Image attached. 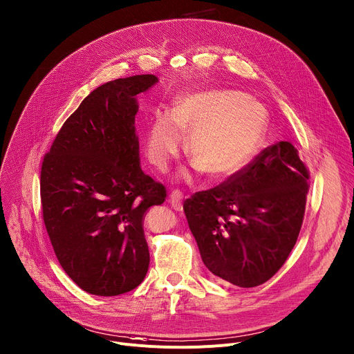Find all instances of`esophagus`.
I'll list each match as a JSON object with an SVG mask.
<instances>
[{
  "label": "esophagus",
  "instance_id": "34e87169",
  "mask_svg": "<svg viewBox=\"0 0 354 354\" xmlns=\"http://www.w3.org/2000/svg\"><path fill=\"white\" fill-rule=\"evenodd\" d=\"M182 199H183V195H182L180 191H172L171 195H169V203L178 212H180L182 207H183L182 206Z\"/></svg>",
  "mask_w": 354,
  "mask_h": 354
}]
</instances>
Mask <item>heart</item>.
Here are the masks:
<instances>
[{
    "label": "heart",
    "mask_w": 354,
    "mask_h": 354,
    "mask_svg": "<svg viewBox=\"0 0 354 354\" xmlns=\"http://www.w3.org/2000/svg\"><path fill=\"white\" fill-rule=\"evenodd\" d=\"M268 128L262 104L230 89L185 92L172 111H158L147 136L149 160L165 169L178 153L185 135L187 153L209 178L239 172L261 148Z\"/></svg>",
    "instance_id": "heart-1"
}]
</instances>
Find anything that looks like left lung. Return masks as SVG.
<instances>
[{
    "mask_svg": "<svg viewBox=\"0 0 354 354\" xmlns=\"http://www.w3.org/2000/svg\"><path fill=\"white\" fill-rule=\"evenodd\" d=\"M309 171L281 140L183 210L205 266L239 288L268 281L286 262L303 223Z\"/></svg>",
    "mask_w": 354,
    "mask_h": 354,
    "instance_id": "8db88e82",
    "label": "left lung"
}]
</instances>
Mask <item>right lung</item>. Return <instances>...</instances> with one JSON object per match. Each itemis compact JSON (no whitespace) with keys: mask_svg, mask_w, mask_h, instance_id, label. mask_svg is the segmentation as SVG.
Wrapping results in <instances>:
<instances>
[{"mask_svg":"<svg viewBox=\"0 0 354 354\" xmlns=\"http://www.w3.org/2000/svg\"><path fill=\"white\" fill-rule=\"evenodd\" d=\"M156 82L133 75L93 89L44 156L46 232L65 273L91 295L131 292L149 268L144 218L167 189L140 168L135 115L136 95Z\"/></svg>","mask_w":354,"mask_h":354,"instance_id":"right-lung-1","label":"right lung"}]
</instances>
